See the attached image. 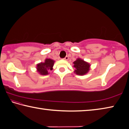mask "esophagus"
I'll use <instances>...</instances> for the list:
<instances>
[{
	"label": "esophagus",
	"instance_id": "esophagus-1",
	"mask_svg": "<svg viewBox=\"0 0 129 129\" xmlns=\"http://www.w3.org/2000/svg\"><path fill=\"white\" fill-rule=\"evenodd\" d=\"M68 59H69V56H66V57L64 58V60H67Z\"/></svg>",
	"mask_w": 129,
	"mask_h": 129
}]
</instances>
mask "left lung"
Returning <instances> with one entry per match:
<instances>
[{"instance_id": "left-lung-1", "label": "left lung", "mask_w": 129, "mask_h": 129, "mask_svg": "<svg viewBox=\"0 0 129 129\" xmlns=\"http://www.w3.org/2000/svg\"><path fill=\"white\" fill-rule=\"evenodd\" d=\"M74 67L75 68L74 73L78 75H84L90 70L91 64L81 58H77L73 62Z\"/></svg>"}]
</instances>
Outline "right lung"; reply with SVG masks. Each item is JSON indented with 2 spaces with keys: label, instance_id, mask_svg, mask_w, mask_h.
Returning a JSON list of instances; mask_svg holds the SVG:
<instances>
[{
  "label": "right lung",
  "instance_id": "1",
  "mask_svg": "<svg viewBox=\"0 0 129 129\" xmlns=\"http://www.w3.org/2000/svg\"><path fill=\"white\" fill-rule=\"evenodd\" d=\"M55 60L51 59L46 58L44 62H41L36 65L37 72L41 75H46L49 74V71L53 70Z\"/></svg>",
  "mask_w": 129,
  "mask_h": 129
}]
</instances>
